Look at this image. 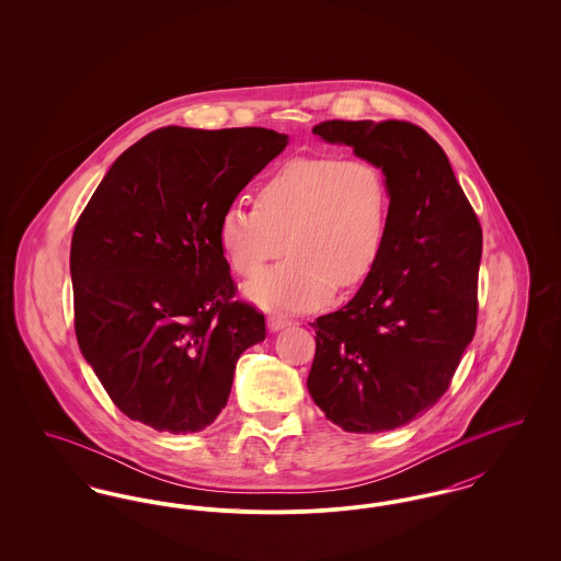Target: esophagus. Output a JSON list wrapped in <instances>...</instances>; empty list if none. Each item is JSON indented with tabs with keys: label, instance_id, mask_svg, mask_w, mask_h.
Returning a JSON list of instances; mask_svg holds the SVG:
<instances>
[{
	"label": "esophagus",
	"instance_id": "34e87169",
	"mask_svg": "<svg viewBox=\"0 0 561 561\" xmlns=\"http://www.w3.org/2000/svg\"><path fill=\"white\" fill-rule=\"evenodd\" d=\"M267 323L271 332H279V330H284L286 325H290V321L284 320V318H279V316H271Z\"/></svg>",
	"mask_w": 561,
	"mask_h": 561
}]
</instances>
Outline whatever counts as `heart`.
<instances>
[{
    "instance_id": "1",
    "label": "heart",
    "mask_w": 561,
    "mask_h": 561,
    "mask_svg": "<svg viewBox=\"0 0 561 561\" xmlns=\"http://www.w3.org/2000/svg\"><path fill=\"white\" fill-rule=\"evenodd\" d=\"M389 204L385 172L374 161L296 158L261 185L254 208H225L216 241L243 277L288 248L293 256L252 279L245 296L265 309L307 313L325 305L336 284L355 288L373 273L387 240Z\"/></svg>"
}]
</instances>
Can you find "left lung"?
<instances>
[{
    "label": "left lung",
    "mask_w": 561,
    "mask_h": 561,
    "mask_svg": "<svg viewBox=\"0 0 561 561\" xmlns=\"http://www.w3.org/2000/svg\"><path fill=\"white\" fill-rule=\"evenodd\" d=\"M313 134L374 161L391 204L373 273L343 309L311 323L307 389L348 433L391 431L446 393L476 334L480 220L448 156L423 128L332 119Z\"/></svg>",
    "instance_id": "1"
}]
</instances>
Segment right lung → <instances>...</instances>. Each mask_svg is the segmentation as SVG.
I'll list each match as a JSON object with an SVG mask.
<instances>
[{
    "label": "right lung",
    "instance_id": "obj_1",
    "mask_svg": "<svg viewBox=\"0 0 561 561\" xmlns=\"http://www.w3.org/2000/svg\"><path fill=\"white\" fill-rule=\"evenodd\" d=\"M288 134L168 126L126 149L73 231L76 336L113 403L156 431L195 433L227 405L265 316L233 300L216 229Z\"/></svg>",
    "mask_w": 561,
    "mask_h": 561
}]
</instances>
